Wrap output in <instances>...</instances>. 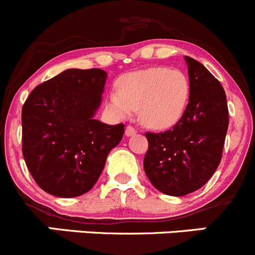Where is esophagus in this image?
<instances>
[{"mask_svg":"<svg viewBox=\"0 0 255 255\" xmlns=\"http://www.w3.org/2000/svg\"><path fill=\"white\" fill-rule=\"evenodd\" d=\"M135 132H137V130L134 129V127H132V126H127V127H126V130H125V134L127 135V137H130V135L134 134Z\"/></svg>","mask_w":255,"mask_h":255,"instance_id":"esophagus-1","label":"esophagus"}]
</instances>
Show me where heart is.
I'll list each match as a JSON object with an SVG mask.
<instances>
[{"label":"heart","mask_w":255,"mask_h":255,"mask_svg":"<svg viewBox=\"0 0 255 255\" xmlns=\"http://www.w3.org/2000/svg\"><path fill=\"white\" fill-rule=\"evenodd\" d=\"M190 97L189 78L181 70L164 66L126 74L118 81V91L109 95V109L118 117H128L138 110L144 126L166 129L175 126Z\"/></svg>","instance_id":"heart-1"}]
</instances>
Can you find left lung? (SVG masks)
<instances>
[{
	"mask_svg": "<svg viewBox=\"0 0 255 255\" xmlns=\"http://www.w3.org/2000/svg\"><path fill=\"white\" fill-rule=\"evenodd\" d=\"M190 97L181 120L161 133L146 132L144 171L160 192L184 196L201 189L222 159L228 129L226 92L195 59L185 56Z\"/></svg>",
	"mask_w": 255,
	"mask_h": 255,
	"instance_id": "8db88e82",
	"label": "left lung"
}]
</instances>
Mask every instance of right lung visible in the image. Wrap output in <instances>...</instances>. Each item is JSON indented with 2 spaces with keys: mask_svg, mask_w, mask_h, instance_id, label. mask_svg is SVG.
Returning <instances> with one entry per match:
<instances>
[{
  "mask_svg": "<svg viewBox=\"0 0 255 255\" xmlns=\"http://www.w3.org/2000/svg\"><path fill=\"white\" fill-rule=\"evenodd\" d=\"M107 74L69 69L38 85L22 107V153L40 189L58 197L90 191L125 125L95 120Z\"/></svg>",
  "mask_w": 255,
  "mask_h": 255,
  "instance_id": "add662e5",
  "label": "right lung"
}]
</instances>
